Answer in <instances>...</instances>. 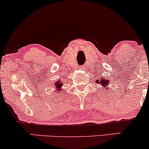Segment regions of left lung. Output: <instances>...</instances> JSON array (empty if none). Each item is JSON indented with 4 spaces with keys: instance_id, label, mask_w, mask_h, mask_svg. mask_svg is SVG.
<instances>
[{
    "instance_id": "1",
    "label": "left lung",
    "mask_w": 149,
    "mask_h": 149,
    "mask_svg": "<svg viewBox=\"0 0 149 149\" xmlns=\"http://www.w3.org/2000/svg\"><path fill=\"white\" fill-rule=\"evenodd\" d=\"M97 83H98V84H100L101 86L103 87V88H102L103 90H107V91L109 90V87H108V85H109V84H110V83H109V80L106 79L105 78H104L103 77H102L100 80H97Z\"/></svg>"
}]
</instances>
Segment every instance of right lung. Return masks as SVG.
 <instances>
[{
    "label": "right lung",
    "instance_id": "obj_1",
    "mask_svg": "<svg viewBox=\"0 0 149 149\" xmlns=\"http://www.w3.org/2000/svg\"><path fill=\"white\" fill-rule=\"evenodd\" d=\"M64 85L63 83H61L60 80H57L55 83H54V86L55 88V90H54V92H55L56 94L60 93V92H62V86Z\"/></svg>",
    "mask_w": 149,
    "mask_h": 149
}]
</instances>
